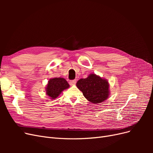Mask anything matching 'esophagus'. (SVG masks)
<instances>
[{"label": "esophagus", "mask_w": 153, "mask_h": 153, "mask_svg": "<svg viewBox=\"0 0 153 153\" xmlns=\"http://www.w3.org/2000/svg\"><path fill=\"white\" fill-rule=\"evenodd\" d=\"M76 83V80H71L69 82V84L71 85H75Z\"/></svg>", "instance_id": "obj_1"}]
</instances>
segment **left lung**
Segmentation results:
<instances>
[{"instance_id":"obj_1","label":"left lung","mask_w":153,"mask_h":153,"mask_svg":"<svg viewBox=\"0 0 153 153\" xmlns=\"http://www.w3.org/2000/svg\"><path fill=\"white\" fill-rule=\"evenodd\" d=\"M76 86L85 98L92 103H100L109 96L108 82L94 73L86 78H81L77 82Z\"/></svg>"}]
</instances>
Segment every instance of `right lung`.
<instances>
[{"label":"right lung","mask_w":153,"mask_h":153,"mask_svg":"<svg viewBox=\"0 0 153 153\" xmlns=\"http://www.w3.org/2000/svg\"><path fill=\"white\" fill-rule=\"evenodd\" d=\"M69 87V85L68 82L63 78H51L46 87V93L50 99L55 100L64 90L68 89Z\"/></svg>","instance_id":"add662e5"}]
</instances>
